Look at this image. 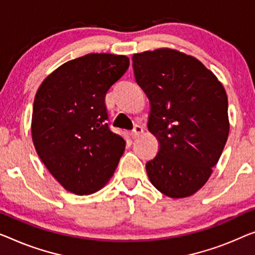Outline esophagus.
Wrapping results in <instances>:
<instances>
[{"mask_svg": "<svg viewBox=\"0 0 255 255\" xmlns=\"http://www.w3.org/2000/svg\"><path fill=\"white\" fill-rule=\"evenodd\" d=\"M142 132H143V127L139 126V125H136L134 129H132V130L130 131L131 138H137L138 136L142 134Z\"/></svg>", "mask_w": 255, "mask_h": 255, "instance_id": "34e87169", "label": "esophagus"}]
</instances>
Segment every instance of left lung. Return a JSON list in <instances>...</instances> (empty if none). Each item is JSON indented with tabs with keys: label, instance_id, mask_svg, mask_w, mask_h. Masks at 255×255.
<instances>
[{
	"label": "left lung",
	"instance_id": "1",
	"mask_svg": "<svg viewBox=\"0 0 255 255\" xmlns=\"http://www.w3.org/2000/svg\"><path fill=\"white\" fill-rule=\"evenodd\" d=\"M137 85L149 98L147 129L159 151L145 165L153 187L174 199L205 185L229 135L228 97L212 71L170 48L132 55Z\"/></svg>",
	"mask_w": 255,
	"mask_h": 255
}]
</instances>
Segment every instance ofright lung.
<instances>
[{
  "mask_svg": "<svg viewBox=\"0 0 255 255\" xmlns=\"http://www.w3.org/2000/svg\"><path fill=\"white\" fill-rule=\"evenodd\" d=\"M129 67L125 55L88 54L45 78L34 98L32 139L62 187L91 195L113 176L125 139L110 130L105 95Z\"/></svg>",
  "mask_w": 255,
  "mask_h": 255,
  "instance_id": "1",
  "label": "right lung"
}]
</instances>
